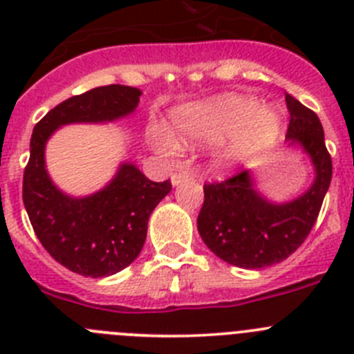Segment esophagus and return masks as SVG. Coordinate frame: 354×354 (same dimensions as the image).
<instances>
[{"instance_id": "34e87169", "label": "esophagus", "mask_w": 354, "mask_h": 354, "mask_svg": "<svg viewBox=\"0 0 354 354\" xmlns=\"http://www.w3.org/2000/svg\"><path fill=\"white\" fill-rule=\"evenodd\" d=\"M192 177V174L187 170H180V171H175V174H171V184L174 186H177V184L183 183L184 179H189Z\"/></svg>"}]
</instances>
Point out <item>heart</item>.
<instances>
[{
  "instance_id": "obj_1",
  "label": "heart",
  "mask_w": 354,
  "mask_h": 354,
  "mask_svg": "<svg viewBox=\"0 0 354 354\" xmlns=\"http://www.w3.org/2000/svg\"><path fill=\"white\" fill-rule=\"evenodd\" d=\"M175 133L179 145H204L230 133L220 158L237 161L273 145L282 133V117L273 108H259L253 97L227 93L180 109L175 117ZM159 142L167 150L175 149L167 136Z\"/></svg>"
}]
</instances>
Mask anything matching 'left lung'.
Instances as JSON below:
<instances>
[{
  "label": "left lung",
  "mask_w": 354,
  "mask_h": 354,
  "mask_svg": "<svg viewBox=\"0 0 354 354\" xmlns=\"http://www.w3.org/2000/svg\"><path fill=\"white\" fill-rule=\"evenodd\" d=\"M290 120L286 138L310 156L315 180L305 195L271 204L253 189L248 170L204 184L198 232L214 255L245 270H262L292 255L317 221L331 183V156L317 115L286 93Z\"/></svg>",
  "instance_id": "left-lung-1"
}]
</instances>
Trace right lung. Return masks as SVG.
Segmentation results:
<instances>
[{
	"instance_id": "add662e5",
	"label": "right lung",
	"mask_w": 354,
	"mask_h": 354,
	"mask_svg": "<svg viewBox=\"0 0 354 354\" xmlns=\"http://www.w3.org/2000/svg\"><path fill=\"white\" fill-rule=\"evenodd\" d=\"M138 88L97 86L49 111L33 129L24 168L23 202L31 227L48 253L72 273L101 278L138 257L149 216L170 193V179L152 183L129 162L99 193L72 198L56 189L44 167V147L56 127L72 122H108L126 117L140 102Z\"/></svg>"
}]
</instances>
